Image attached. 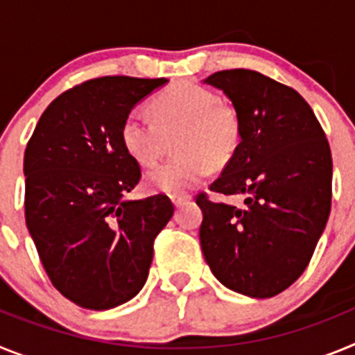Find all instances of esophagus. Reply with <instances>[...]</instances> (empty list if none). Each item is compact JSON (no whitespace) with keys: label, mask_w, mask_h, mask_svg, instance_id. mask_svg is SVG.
<instances>
[{"label":"esophagus","mask_w":355,"mask_h":355,"mask_svg":"<svg viewBox=\"0 0 355 355\" xmlns=\"http://www.w3.org/2000/svg\"><path fill=\"white\" fill-rule=\"evenodd\" d=\"M171 199L172 202H174V206H181L184 205V202H190V200H192V196H190V193H180V196H172Z\"/></svg>","instance_id":"34e87169"}]
</instances>
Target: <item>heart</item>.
I'll return each instance as SVG.
<instances>
[{
  "mask_svg": "<svg viewBox=\"0 0 355 355\" xmlns=\"http://www.w3.org/2000/svg\"><path fill=\"white\" fill-rule=\"evenodd\" d=\"M153 119L131 110L121 126V142L139 165H153L175 133L180 156L156 165L146 174L153 192L178 196L208 175L213 165H224L236 153L241 122L233 106L218 101L213 90L196 81H178L150 101Z\"/></svg>",
  "mask_w": 355,
  "mask_h": 355,
  "instance_id": "heart-1",
  "label": "heart"
}]
</instances>
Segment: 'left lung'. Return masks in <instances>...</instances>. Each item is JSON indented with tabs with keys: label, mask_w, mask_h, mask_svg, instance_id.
<instances>
[{
	"label": "left lung",
	"mask_w": 355,
	"mask_h": 355,
	"mask_svg": "<svg viewBox=\"0 0 355 355\" xmlns=\"http://www.w3.org/2000/svg\"><path fill=\"white\" fill-rule=\"evenodd\" d=\"M205 83L231 99L241 122L240 146L209 190L245 200L236 208L197 196L202 254L225 288L270 299L302 275L327 224L329 142L306 99L261 72L218 71Z\"/></svg>",
	"instance_id": "1"
}]
</instances>
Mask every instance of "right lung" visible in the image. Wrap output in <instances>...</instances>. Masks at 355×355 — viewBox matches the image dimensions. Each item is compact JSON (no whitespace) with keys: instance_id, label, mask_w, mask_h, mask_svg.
<instances>
[{"instance_id":"right-lung-1","label":"right lung","mask_w":355,"mask_h":355,"mask_svg":"<svg viewBox=\"0 0 355 355\" xmlns=\"http://www.w3.org/2000/svg\"><path fill=\"white\" fill-rule=\"evenodd\" d=\"M165 78L103 76L46 108L24 150V216L53 286L105 311L142 290L153 243L174 215L163 193L126 199L140 165L121 142L122 121Z\"/></svg>"}]
</instances>
